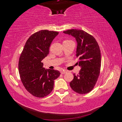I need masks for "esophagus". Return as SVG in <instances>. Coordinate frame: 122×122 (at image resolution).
<instances>
[{
    "instance_id": "esophagus-1",
    "label": "esophagus",
    "mask_w": 122,
    "mask_h": 122,
    "mask_svg": "<svg viewBox=\"0 0 122 122\" xmlns=\"http://www.w3.org/2000/svg\"><path fill=\"white\" fill-rule=\"evenodd\" d=\"M67 71H66V70H62V71H61V73L62 74H66V73H67Z\"/></svg>"
}]
</instances>
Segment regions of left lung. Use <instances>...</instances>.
Here are the masks:
<instances>
[{
    "label": "left lung",
    "instance_id": "obj_1",
    "mask_svg": "<svg viewBox=\"0 0 122 122\" xmlns=\"http://www.w3.org/2000/svg\"><path fill=\"white\" fill-rule=\"evenodd\" d=\"M63 33L75 38L77 42L76 55L79 57L77 63L81 68L77 75L74 73V78L70 82V86L77 93L87 94L94 88L100 75V47L95 39L84 30L71 29Z\"/></svg>",
    "mask_w": 122,
    "mask_h": 122
}]
</instances>
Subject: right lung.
I'll return each mask as SVG.
<instances>
[{
    "label": "right lung",
    "instance_id": "1",
    "mask_svg": "<svg viewBox=\"0 0 122 122\" xmlns=\"http://www.w3.org/2000/svg\"><path fill=\"white\" fill-rule=\"evenodd\" d=\"M58 32L41 30L27 40L20 55L18 68L26 89L37 97H44L51 92L54 80L59 77L57 70L45 69L42 60L49 54V47Z\"/></svg>",
    "mask_w": 122,
    "mask_h": 122
}]
</instances>
